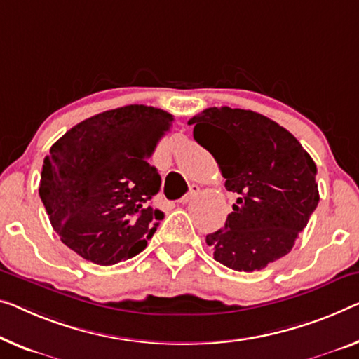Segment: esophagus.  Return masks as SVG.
Masks as SVG:
<instances>
[{
	"mask_svg": "<svg viewBox=\"0 0 359 359\" xmlns=\"http://www.w3.org/2000/svg\"><path fill=\"white\" fill-rule=\"evenodd\" d=\"M198 191H200V187H198V185H191V189H190L189 194L180 198L182 205H185V203H190L191 200H194V198L198 195Z\"/></svg>",
	"mask_w": 359,
	"mask_h": 359,
	"instance_id": "34e87169",
	"label": "esophagus"
}]
</instances>
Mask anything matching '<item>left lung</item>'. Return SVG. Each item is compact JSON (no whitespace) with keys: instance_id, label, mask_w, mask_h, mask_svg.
I'll use <instances>...</instances> for the list:
<instances>
[{"instance_id":"1","label":"left lung","mask_w":359,"mask_h":359,"mask_svg":"<svg viewBox=\"0 0 359 359\" xmlns=\"http://www.w3.org/2000/svg\"><path fill=\"white\" fill-rule=\"evenodd\" d=\"M189 124L238 195L226 226L206 235L214 259L253 272L285 256L319 203L313 158L287 128L253 111L208 108Z\"/></svg>"}]
</instances>
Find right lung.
<instances>
[{
  "instance_id": "1",
  "label": "right lung",
  "mask_w": 359,
  "mask_h": 359,
  "mask_svg": "<svg viewBox=\"0 0 359 359\" xmlns=\"http://www.w3.org/2000/svg\"><path fill=\"white\" fill-rule=\"evenodd\" d=\"M174 117L145 104L100 112L64 133L43 161L39 194L61 242L111 266L140 253L163 221L148 159Z\"/></svg>"
}]
</instances>
